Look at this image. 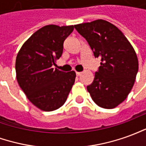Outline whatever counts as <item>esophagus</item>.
Masks as SVG:
<instances>
[{
	"mask_svg": "<svg viewBox=\"0 0 146 146\" xmlns=\"http://www.w3.org/2000/svg\"><path fill=\"white\" fill-rule=\"evenodd\" d=\"M76 76H79L81 75V73H80V72H76Z\"/></svg>",
	"mask_w": 146,
	"mask_h": 146,
	"instance_id": "esophagus-1",
	"label": "esophagus"
}]
</instances>
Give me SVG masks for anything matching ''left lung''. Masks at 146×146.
I'll use <instances>...</instances> for the list:
<instances>
[{
    "label": "left lung",
    "instance_id": "8db88e82",
    "mask_svg": "<svg viewBox=\"0 0 146 146\" xmlns=\"http://www.w3.org/2000/svg\"><path fill=\"white\" fill-rule=\"evenodd\" d=\"M88 42L101 66L87 87L93 101L104 109H113L125 100L135 84L138 60L123 33L103 19L74 26Z\"/></svg>",
    "mask_w": 146,
    "mask_h": 146
}]
</instances>
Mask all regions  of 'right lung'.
Listing matches in <instances>:
<instances>
[{"mask_svg":"<svg viewBox=\"0 0 146 146\" xmlns=\"http://www.w3.org/2000/svg\"><path fill=\"white\" fill-rule=\"evenodd\" d=\"M73 30V26H45L27 39L18 52L15 72L19 85L27 98L43 111L60 108L75 82L74 71L65 73L52 68Z\"/></svg>","mask_w":146,"mask_h":146,"instance_id":"right-lung-1","label":"right lung"}]
</instances>
